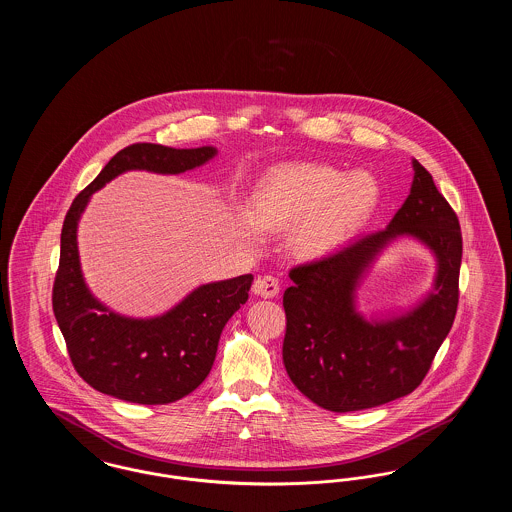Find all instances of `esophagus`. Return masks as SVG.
Returning <instances> with one entry per match:
<instances>
[{"label": "esophagus", "instance_id": "34e87169", "mask_svg": "<svg viewBox=\"0 0 512 512\" xmlns=\"http://www.w3.org/2000/svg\"><path fill=\"white\" fill-rule=\"evenodd\" d=\"M253 292L261 295V297H276L280 292V282L272 274L257 276L255 282H253Z\"/></svg>", "mask_w": 512, "mask_h": 512}]
</instances>
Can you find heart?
I'll use <instances>...</instances> for the list:
<instances>
[{
	"label": "heart",
	"instance_id": "1",
	"mask_svg": "<svg viewBox=\"0 0 512 512\" xmlns=\"http://www.w3.org/2000/svg\"><path fill=\"white\" fill-rule=\"evenodd\" d=\"M382 197L378 180L366 171L353 174L317 163L282 165L268 172L242 213L245 236L261 240L267 232L293 230L301 257H322L345 244L376 211Z\"/></svg>",
	"mask_w": 512,
	"mask_h": 512
}]
</instances>
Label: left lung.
<instances>
[{"instance_id":"1","label":"left lung","mask_w":512,"mask_h":512,"mask_svg":"<svg viewBox=\"0 0 512 512\" xmlns=\"http://www.w3.org/2000/svg\"><path fill=\"white\" fill-rule=\"evenodd\" d=\"M413 167L411 194L388 228L290 270L284 366L295 388L326 411H363L416 390L457 315L461 224L432 174L418 161ZM403 233L437 253V292L405 318L366 323L354 311L356 284L373 257Z\"/></svg>"}]
</instances>
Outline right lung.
I'll return each mask as SVG.
<instances>
[{
	"label": "right lung",
	"instance_id": "1",
	"mask_svg": "<svg viewBox=\"0 0 512 512\" xmlns=\"http://www.w3.org/2000/svg\"><path fill=\"white\" fill-rule=\"evenodd\" d=\"M215 153V147L132 144L74 197L63 220L51 303L74 370L94 390L130 403L167 405L192 393L211 372L220 332L247 301L253 276L205 284L163 317H119L96 301L82 280L76 224L90 195L121 172L178 174L207 163Z\"/></svg>",
	"mask_w": 512,
	"mask_h": 512
}]
</instances>
